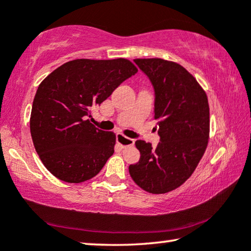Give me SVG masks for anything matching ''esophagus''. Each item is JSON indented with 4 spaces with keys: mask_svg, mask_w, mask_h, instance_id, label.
<instances>
[{
    "mask_svg": "<svg viewBox=\"0 0 251 251\" xmlns=\"http://www.w3.org/2000/svg\"><path fill=\"white\" fill-rule=\"evenodd\" d=\"M116 143H118L122 149H126V147L129 146H133V144H135V139L128 138V137L122 135V133H116Z\"/></svg>",
    "mask_w": 251,
    "mask_h": 251,
    "instance_id": "obj_1",
    "label": "esophagus"
}]
</instances>
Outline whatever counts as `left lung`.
<instances>
[{
	"label": "left lung",
	"mask_w": 251,
	"mask_h": 251,
	"mask_svg": "<svg viewBox=\"0 0 251 251\" xmlns=\"http://www.w3.org/2000/svg\"><path fill=\"white\" fill-rule=\"evenodd\" d=\"M155 92L154 119L160 143L137 140L140 159L130 164L133 181L144 191L163 194L176 190L194 173L209 140L208 97L181 65L161 58L133 60Z\"/></svg>",
	"instance_id": "left-lung-1"
}]
</instances>
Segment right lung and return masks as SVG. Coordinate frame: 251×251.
I'll return each mask as SVG.
<instances>
[{
  "mask_svg": "<svg viewBox=\"0 0 251 251\" xmlns=\"http://www.w3.org/2000/svg\"><path fill=\"white\" fill-rule=\"evenodd\" d=\"M137 71L125 58L75 59L41 82L30 113V135L54 177L77 184L102 169L114 153L115 133L96 128L87 118Z\"/></svg>",
  "mask_w": 251,
  "mask_h": 251,
  "instance_id": "obj_1",
  "label": "right lung"
}]
</instances>
